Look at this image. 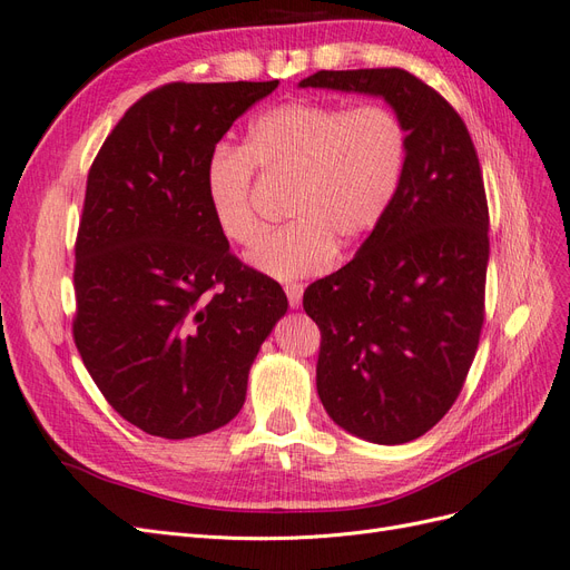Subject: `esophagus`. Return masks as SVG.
<instances>
[{
    "instance_id": "esophagus-1",
    "label": "esophagus",
    "mask_w": 570,
    "mask_h": 570,
    "mask_svg": "<svg viewBox=\"0 0 570 570\" xmlns=\"http://www.w3.org/2000/svg\"><path fill=\"white\" fill-rule=\"evenodd\" d=\"M287 292V299H289V306L292 308H299L302 306V295H304V287L299 283H292L285 287Z\"/></svg>"
}]
</instances>
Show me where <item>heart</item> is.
Masks as SVG:
<instances>
[{
    "label": "heart",
    "mask_w": 570,
    "mask_h": 570,
    "mask_svg": "<svg viewBox=\"0 0 570 570\" xmlns=\"http://www.w3.org/2000/svg\"><path fill=\"white\" fill-rule=\"evenodd\" d=\"M254 166L295 178L287 226L258 235L245 262L275 281L331 268L337 247H352L385 218L402 185L406 130L383 105L344 109L295 99L258 114L243 147H218L204 168V193L216 228L230 243L256 233Z\"/></svg>",
    "instance_id": "obj_1"
}]
</instances>
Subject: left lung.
<instances>
[{"instance_id":"8db88e82","label":"left lung","mask_w":570,"mask_h":570,"mask_svg":"<svg viewBox=\"0 0 570 570\" xmlns=\"http://www.w3.org/2000/svg\"><path fill=\"white\" fill-rule=\"evenodd\" d=\"M299 88L383 97L406 130L402 185L347 266L306 287L316 390L342 430L404 444L452 409L485 318L490 216L461 116L402 68L318 71Z\"/></svg>"}]
</instances>
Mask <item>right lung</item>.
I'll return each mask as SVG.
<instances>
[{
	"instance_id": "add662e5",
	"label": "right lung",
	"mask_w": 570,
	"mask_h": 570,
	"mask_svg": "<svg viewBox=\"0 0 570 570\" xmlns=\"http://www.w3.org/2000/svg\"><path fill=\"white\" fill-rule=\"evenodd\" d=\"M268 82H170L126 111L90 168L76 243V347L128 423L187 440L230 423L283 287L230 254L204 168Z\"/></svg>"
}]
</instances>
